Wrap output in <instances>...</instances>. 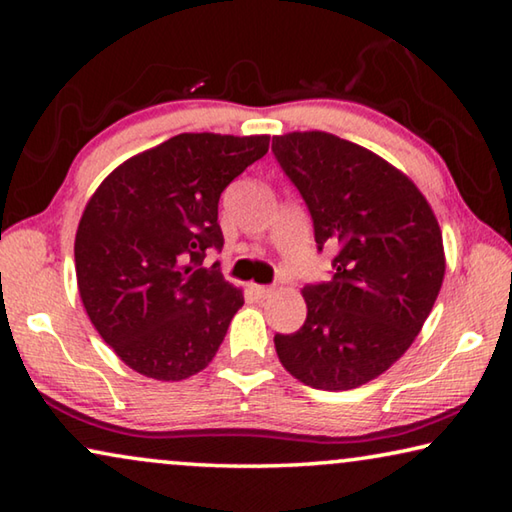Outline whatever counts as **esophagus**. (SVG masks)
I'll return each mask as SVG.
<instances>
[{
	"instance_id": "1",
	"label": "esophagus",
	"mask_w": 512,
	"mask_h": 512,
	"mask_svg": "<svg viewBox=\"0 0 512 512\" xmlns=\"http://www.w3.org/2000/svg\"><path fill=\"white\" fill-rule=\"evenodd\" d=\"M250 293H253L255 298H259V300H264V298H268L273 293V289L271 287H264V284H250Z\"/></svg>"
}]
</instances>
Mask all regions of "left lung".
<instances>
[{
	"label": "left lung",
	"instance_id": "8db88e82",
	"mask_svg": "<svg viewBox=\"0 0 512 512\" xmlns=\"http://www.w3.org/2000/svg\"><path fill=\"white\" fill-rule=\"evenodd\" d=\"M305 201L318 250L336 248L329 282L307 284V320L275 334L282 366L320 391H350L411 348L445 277L440 225L393 164L332 133L273 137Z\"/></svg>",
	"mask_w": 512,
	"mask_h": 512
}]
</instances>
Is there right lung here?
Here are the masks:
<instances>
[{"mask_svg":"<svg viewBox=\"0 0 512 512\" xmlns=\"http://www.w3.org/2000/svg\"><path fill=\"white\" fill-rule=\"evenodd\" d=\"M268 135L183 133L110 173L85 205L76 280L92 325L128 368L180 381L214 359L244 293L223 280L219 198Z\"/></svg>","mask_w":512,"mask_h":512,"instance_id":"1","label":"right lung"}]
</instances>
